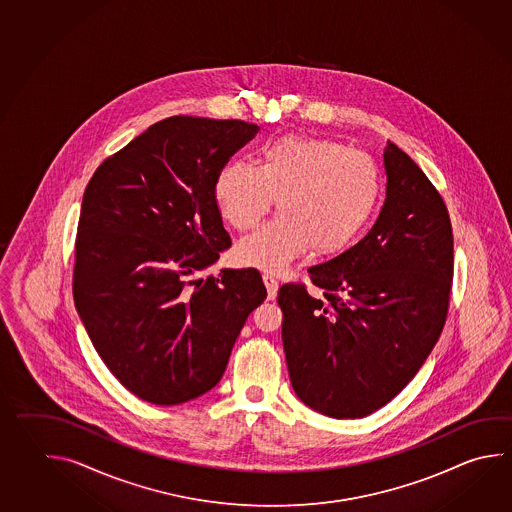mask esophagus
Masks as SVG:
<instances>
[{
  "label": "esophagus",
  "instance_id": "1",
  "mask_svg": "<svg viewBox=\"0 0 512 512\" xmlns=\"http://www.w3.org/2000/svg\"><path fill=\"white\" fill-rule=\"evenodd\" d=\"M262 281L266 284V290H268V299L273 301L277 297V290H279V282L273 277L272 273H264L262 275Z\"/></svg>",
  "mask_w": 512,
  "mask_h": 512
}]
</instances>
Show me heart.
I'll return each instance as SVG.
<instances>
[{
  "label": "heart",
  "instance_id": "1",
  "mask_svg": "<svg viewBox=\"0 0 512 512\" xmlns=\"http://www.w3.org/2000/svg\"><path fill=\"white\" fill-rule=\"evenodd\" d=\"M215 200L235 230L255 228L277 197L279 215L240 240V264L281 272L312 248L334 255L363 230L379 197L374 160L326 138L284 136L262 147L259 167L231 160L220 167Z\"/></svg>",
  "mask_w": 512,
  "mask_h": 512
}]
</instances>
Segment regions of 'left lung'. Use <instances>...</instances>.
I'll use <instances>...</instances> for the list:
<instances>
[{
  "instance_id": "left-lung-1",
  "label": "left lung",
  "mask_w": 512,
  "mask_h": 512,
  "mask_svg": "<svg viewBox=\"0 0 512 512\" xmlns=\"http://www.w3.org/2000/svg\"><path fill=\"white\" fill-rule=\"evenodd\" d=\"M386 199L365 239L308 273L323 297L284 284L282 345L293 390L335 419L365 418L405 388L449 310L454 240L427 175L386 144Z\"/></svg>"
}]
</instances>
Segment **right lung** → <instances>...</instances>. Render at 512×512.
I'll return each instance as SVG.
<instances>
[{"label": "right lung", "mask_w": 512, "mask_h": 512, "mask_svg": "<svg viewBox=\"0 0 512 512\" xmlns=\"http://www.w3.org/2000/svg\"><path fill=\"white\" fill-rule=\"evenodd\" d=\"M257 131L242 120L171 116L104 160L85 188L74 304L107 368L147 403L209 392L266 299L253 268L195 279L231 246L217 173Z\"/></svg>", "instance_id": "add662e5"}]
</instances>
